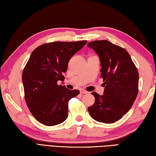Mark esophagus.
Wrapping results in <instances>:
<instances>
[{"label":"esophagus","instance_id":"34e87169","mask_svg":"<svg viewBox=\"0 0 156 156\" xmlns=\"http://www.w3.org/2000/svg\"><path fill=\"white\" fill-rule=\"evenodd\" d=\"M80 92V94H87L88 93V92L87 90H84V89H81Z\"/></svg>","mask_w":156,"mask_h":156}]
</instances>
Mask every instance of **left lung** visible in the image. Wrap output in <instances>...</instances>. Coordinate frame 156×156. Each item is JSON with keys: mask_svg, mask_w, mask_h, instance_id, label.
Listing matches in <instances>:
<instances>
[{"mask_svg": "<svg viewBox=\"0 0 156 156\" xmlns=\"http://www.w3.org/2000/svg\"><path fill=\"white\" fill-rule=\"evenodd\" d=\"M101 62L104 93L92 92L95 102L88 110L95 121L112 123L131 108L138 94L139 74L129 53L107 40L88 43Z\"/></svg>", "mask_w": 156, "mask_h": 156, "instance_id": "1", "label": "left lung"}]
</instances>
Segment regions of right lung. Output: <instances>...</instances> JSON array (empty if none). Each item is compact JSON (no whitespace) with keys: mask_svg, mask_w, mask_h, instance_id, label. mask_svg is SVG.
Segmentation results:
<instances>
[{"mask_svg":"<svg viewBox=\"0 0 156 156\" xmlns=\"http://www.w3.org/2000/svg\"><path fill=\"white\" fill-rule=\"evenodd\" d=\"M87 41L52 42L39 46L31 53L23 69L25 99L36 120L46 126L62 123L68 118V101L80 94L58 82L64 80L69 59Z\"/></svg>","mask_w":156,"mask_h":156,"instance_id":"obj_1","label":"right lung"}]
</instances>
